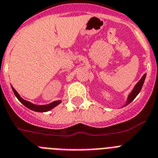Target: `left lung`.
<instances>
[{
	"instance_id": "1",
	"label": "left lung",
	"mask_w": 158,
	"mask_h": 158,
	"mask_svg": "<svg viewBox=\"0 0 158 158\" xmlns=\"http://www.w3.org/2000/svg\"><path fill=\"white\" fill-rule=\"evenodd\" d=\"M145 77H146V74H144V75L142 76V78L140 79V81L136 83V86H135L134 88H133V90L132 91V92H131V93L129 94V95H128V100H127V103H126V104H125V105H128V104H130L131 102H132V100H133V99H134L136 97V95L140 93V90H141V88H142L143 84H144V79H145Z\"/></svg>"
}]
</instances>
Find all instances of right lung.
Returning <instances> with one entry per match:
<instances>
[{
    "mask_svg": "<svg viewBox=\"0 0 158 158\" xmlns=\"http://www.w3.org/2000/svg\"><path fill=\"white\" fill-rule=\"evenodd\" d=\"M12 89H13L14 95H16V97L18 98V100H19V101L21 102L23 105L26 106V108H30V110H33V111H34V112H47V111H50V109L54 108L55 106H57L58 104H59L61 103V100H57V101H54L53 103H51V104H46V105H35V104H32V103H30V102L26 101V100L22 99V98L19 95V94L16 91V90L14 89L13 87H12Z\"/></svg>",
    "mask_w": 158,
    "mask_h": 158,
    "instance_id": "right-lung-1",
    "label": "right lung"
}]
</instances>
